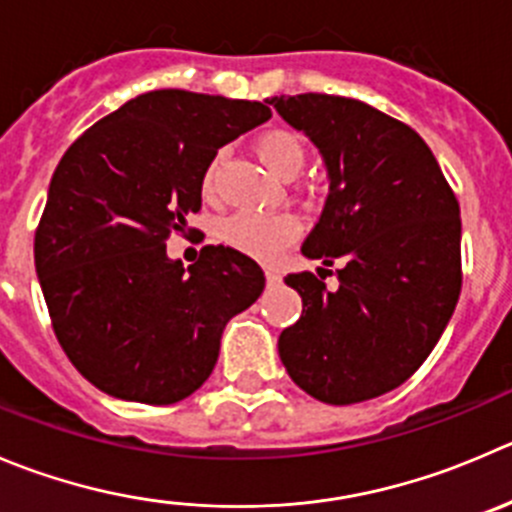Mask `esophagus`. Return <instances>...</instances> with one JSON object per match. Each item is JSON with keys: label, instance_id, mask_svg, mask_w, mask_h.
Wrapping results in <instances>:
<instances>
[{"label": "esophagus", "instance_id": "1", "mask_svg": "<svg viewBox=\"0 0 512 512\" xmlns=\"http://www.w3.org/2000/svg\"><path fill=\"white\" fill-rule=\"evenodd\" d=\"M265 277H267V285H270V287L280 285V272L272 270V267H267V270H265Z\"/></svg>", "mask_w": 512, "mask_h": 512}]
</instances>
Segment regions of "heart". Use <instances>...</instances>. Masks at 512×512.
<instances>
[{
    "label": "heart",
    "instance_id": "obj_1",
    "mask_svg": "<svg viewBox=\"0 0 512 512\" xmlns=\"http://www.w3.org/2000/svg\"><path fill=\"white\" fill-rule=\"evenodd\" d=\"M255 152L262 165L282 180L295 177L305 165V145H302L300 135L285 130V127H272V130L262 132L255 140ZM217 172H220V157H212L210 165L202 172V195L207 200L215 197ZM297 235H300V220L290 212L267 217L235 215L220 225L222 242L255 257V260H275L285 247L295 242Z\"/></svg>",
    "mask_w": 512,
    "mask_h": 512
}]
</instances>
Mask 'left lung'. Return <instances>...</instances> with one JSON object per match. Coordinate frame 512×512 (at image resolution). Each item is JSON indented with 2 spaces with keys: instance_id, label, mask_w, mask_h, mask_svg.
<instances>
[{
  "instance_id": "left-lung-1",
  "label": "left lung",
  "mask_w": 512,
  "mask_h": 512,
  "mask_svg": "<svg viewBox=\"0 0 512 512\" xmlns=\"http://www.w3.org/2000/svg\"><path fill=\"white\" fill-rule=\"evenodd\" d=\"M267 104L320 150L330 195L285 277L302 315L277 340L282 365L312 398L352 405L400 388L433 352L463 285L460 205L423 137L400 119L335 94ZM337 261L338 290L326 267Z\"/></svg>"
}]
</instances>
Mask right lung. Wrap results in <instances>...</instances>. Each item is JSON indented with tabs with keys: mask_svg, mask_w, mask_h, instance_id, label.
<instances>
[{
	"mask_svg": "<svg viewBox=\"0 0 512 512\" xmlns=\"http://www.w3.org/2000/svg\"><path fill=\"white\" fill-rule=\"evenodd\" d=\"M272 117L220 94L155 89L72 142L49 182L34 267L69 362L112 398L172 405L195 393L230 317L265 290L235 247L195 265L167 257L202 207V172L222 145Z\"/></svg>",
	"mask_w": 512,
	"mask_h": 512,
	"instance_id": "obj_1",
	"label": "right lung"
}]
</instances>
